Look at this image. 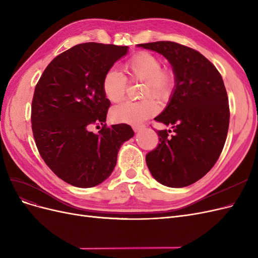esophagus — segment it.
<instances>
[{"mask_svg": "<svg viewBox=\"0 0 258 258\" xmlns=\"http://www.w3.org/2000/svg\"><path fill=\"white\" fill-rule=\"evenodd\" d=\"M143 128H144L143 124H134V126H132V129L135 130V132H139V131H141Z\"/></svg>", "mask_w": 258, "mask_h": 258, "instance_id": "34e87169", "label": "esophagus"}]
</instances>
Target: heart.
<instances>
[{"label":"heart","instance_id":"heart-1","mask_svg":"<svg viewBox=\"0 0 258 258\" xmlns=\"http://www.w3.org/2000/svg\"><path fill=\"white\" fill-rule=\"evenodd\" d=\"M127 77L116 70H108L102 79V90L112 103H118L126 95L128 80L143 82L140 101H128L113 108L112 117L117 122L139 124L157 113L159 102H168L176 87V75L171 69H163L161 59L147 51H139L123 64Z\"/></svg>","mask_w":258,"mask_h":258}]
</instances>
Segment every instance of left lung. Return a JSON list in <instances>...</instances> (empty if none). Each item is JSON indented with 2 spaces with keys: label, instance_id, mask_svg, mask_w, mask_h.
Masks as SVG:
<instances>
[{
  "label": "left lung",
  "instance_id": "obj_1",
  "mask_svg": "<svg viewBox=\"0 0 258 258\" xmlns=\"http://www.w3.org/2000/svg\"><path fill=\"white\" fill-rule=\"evenodd\" d=\"M139 46L165 56L177 81L168 106L155 118L174 134L156 131L159 144L146 154V165L160 184L188 186L212 169L227 138L230 113L222 75L204 54L178 43Z\"/></svg>",
  "mask_w": 258,
  "mask_h": 258
}]
</instances>
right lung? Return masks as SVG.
<instances>
[{
    "label": "right lung",
    "mask_w": 258,
    "mask_h": 258,
    "mask_svg": "<svg viewBox=\"0 0 258 258\" xmlns=\"http://www.w3.org/2000/svg\"><path fill=\"white\" fill-rule=\"evenodd\" d=\"M127 46L83 43L58 54L38 80L31 105L36 147L52 172L81 188L111 175L121 144L134 137L127 123L107 127L111 105L102 79ZM103 124L96 135L89 129Z\"/></svg>",
    "instance_id": "obj_1"
}]
</instances>
